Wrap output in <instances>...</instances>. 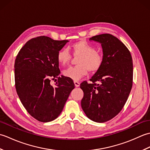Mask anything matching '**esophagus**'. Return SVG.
Listing matches in <instances>:
<instances>
[{"label": "esophagus", "mask_w": 150, "mask_h": 150, "mask_svg": "<svg viewBox=\"0 0 150 150\" xmlns=\"http://www.w3.org/2000/svg\"><path fill=\"white\" fill-rule=\"evenodd\" d=\"M74 84H75V86L76 87H79V86H80V82L77 81H74Z\"/></svg>", "instance_id": "obj_1"}]
</instances>
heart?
<instances>
[{"mask_svg": "<svg viewBox=\"0 0 150 150\" xmlns=\"http://www.w3.org/2000/svg\"><path fill=\"white\" fill-rule=\"evenodd\" d=\"M72 52L74 56H79L78 65L69 67L63 71L66 77L74 81L79 80L88 73L89 70L95 72L99 69L104 62L103 53L96 50L93 44L86 40H80L72 44ZM71 59V54L68 48L60 50L57 55V59L60 65L65 66Z\"/></svg>", "mask_w": 150, "mask_h": 150, "instance_id": "b5f03b06", "label": "heart"}]
</instances>
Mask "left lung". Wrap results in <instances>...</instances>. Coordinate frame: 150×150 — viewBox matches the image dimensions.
Here are the masks:
<instances>
[{
    "label": "left lung",
    "instance_id": "left-lung-1",
    "mask_svg": "<svg viewBox=\"0 0 150 150\" xmlns=\"http://www.w3.org/2000/svg\"><path fill=\"white\" fill-rule=\"evenodd\" d=\"M103 49L104 62L90 79L82 82L81 106L86 116L97 122H105L119 113L125 105L133 85L132 57L127 47L111 34L91 37Z\"/></svg>",
    "mask_w": 150,
    "mask_h": 150
}]
</instances>
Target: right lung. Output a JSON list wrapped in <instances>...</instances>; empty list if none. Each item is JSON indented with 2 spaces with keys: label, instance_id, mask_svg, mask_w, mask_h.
<instances>
[{
  "label": "right lung",
  "instance_id": "1",
  "mask_svg": "<svg viewBox=\"0 0 150 150\" xmlns=\"http://www.w3.org/2000/svg\"><path fill=\"white\" fill-rule=\"evenodd\" d=\"M67 42L46 36L35 37L16 57V91L25 109L40 122H50L58 117L75 88L71 79L60 77L57 59V53ZM52 80H57L55 86L50 85Z\"/></svg>",
  "mask_w": 150,
  "mask_h": 150
}]
</instances>
